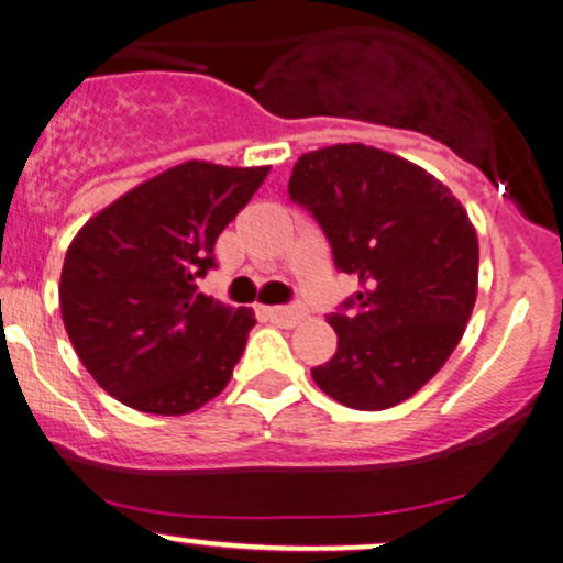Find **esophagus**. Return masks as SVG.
<instances>
[{"instance_id":"34e87169","label":"esophagus","mask_w":563,"mask_h":563,"mask_svg":"<svg viewBox=\"0 0 563 563\" xmlns=\"http://www.w3.org/2000/svg\"><path fill=\"white\" fill-rule=\"evenodd\" d=\"M263 313L282 325H297L305 318L300 305H274V308H263Z\"/></svg>"}]
</instances>
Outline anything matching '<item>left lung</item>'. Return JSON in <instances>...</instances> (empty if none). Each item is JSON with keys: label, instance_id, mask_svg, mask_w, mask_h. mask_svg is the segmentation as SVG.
Masks as SVG:
<instances>
[{"label": "left lung", "instance_id": "1", "mask_svg": "<svg viewBox=\"0 0 563 563\" xmlns=\"http://www.w3.org/2000/svg\"><path fill=\"white\" fill-rule=\"evenodd\" d=\"M289 198L313 213L360 289L329 316L339 344L313 367L352 409L420 391L460 344L477 297V234L446 185L386 151L336 143L297 158Z\"/></svg>", "mask_w": 563, "mask_h": 563}]
</instances>
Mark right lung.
Masks as SVG:
<instances>
[{"label": "right lung", "mask_w": 563, "mask_h": 563, "mask_svg": "<svg viewBox=\"0 0 563 563\" xmlns=\"http://www.w3.org/2000/svg\"><path fill=\"white\" fill-rule=\"evenodd\" d=\"M271 166L185 162L86 221L69 242L59 308L103 391L148 415H187L232 378L255 316L198 292L213 245Z\"/></svg>", "instance_id": "1"}]
</instances>
